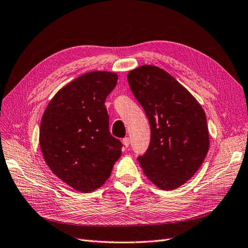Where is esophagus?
Segmentation results:
<instances>
[{"mask_svg": "<svg viewBox=\"0 0 248 248\" xmlns=\"http://www.w3.org/2000/svg\"><path fill=\"white\" fill-rule=\"evenodd\" d=\"M123 145L127 148V147H129V145H130V139L129 138H124L123 139Z\"/></svg>", "mask_w": 248, "mask_h": 248, "instance_id": "1", "label": "esophagus"}]
</instances>
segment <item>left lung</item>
<instances>
[{"label": "left lung", "mask_w": 248, "mask_h": 248, "mask_svg": "<svg viewBox=\"0 0 248 248\" xmlns=\"http://www.w3.org/2000/svg\"><path fill=\"white\" fill-rule=\"evenodd\" d=\"M127 79L151 128L149 147L138 160L156 186L176 189L196 174L208 153L205 111L183 86L158 67L140 66Z\"/></svg>", "instance_id": "obj_1"}]
</instances>
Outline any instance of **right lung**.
Segmentation results:
<instances>
[{
	"mask_svg": "<svg viewBox=\"0 0 248 248\" xmlns=\"http://www.w3.org/2000/svg\"><path fill=\"white\" fill-rule=\"evenodd\" d=\"M114 72L92 71L66 85L50 100L40 125V148L54 174L72 188L104 184L122 153L109 132L104 102L117 85Z\"/></svg>",
	"mask_w": 248,
	"mask_h": 248,
	"instance_id": "add662e5",
	"label": "right lung"
}]
</instances>
